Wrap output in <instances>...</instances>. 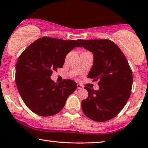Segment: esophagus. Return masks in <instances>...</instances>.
Returning <instances> with one entry per match:
<instances>
[{
    "instance_id": "1",
    "label": "esophagus",
    "mask_w": 148,
    "mask_h": 148,
    "mask_svg": "<svg viewBox=\"0 0 148 148\" xmlns=\"http://www.w3.org/2000/svg\"><path fill=\"white\" fill-rule=\"evenodd\" d=\"M77 89H82L84 87H83L81 84H77Z\"/></svg>"
}]
</instances>
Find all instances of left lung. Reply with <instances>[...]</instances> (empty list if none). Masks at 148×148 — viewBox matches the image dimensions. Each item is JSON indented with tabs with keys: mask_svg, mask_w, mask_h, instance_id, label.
Returning a JSON list of instances; mask_svg holds the SVG:
<instances>
[{
	"mask_svg": "<svg viewBox=\"0 0 148 148\" xmlns=\"http://www.w3.org/2000/svg\"><path fill=\"white\" fill-rule=\"evenodd\" d=\"M81 47L94 54V65L88 77L98 82L100 89L85 87L88 97L82 102L89 119L104 122L116 116L127 104L131 93L133 73L126 57L110 40H78Z\"/></svg>",
	"mask_w": 148,
	"mask_h": 148,
	"instance_id": "left-lung-1",
	"label": "left lung"
}]
</instances>
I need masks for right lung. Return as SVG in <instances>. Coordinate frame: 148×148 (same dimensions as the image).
Listing matches in <instances>:
<instances>
[{"label":"right lung","instance_id":"obj_1","mask_svg":"<svg viewBox=\"0 0 148 148\" xmlns=\"http://www.w3.org/2000/svg\"><path fill=\"white\" fill-rule=\"evenodd\" d=\"M77 40L42 37L22 52L16 64L15 82L27 108L42 116L57 114L77 89L71 79L54 83L50 79L54 71L62 68L65 57L74 48L81 47Z\"/></svg>","mask_w":148,"mask_h":148}]
</instances>
